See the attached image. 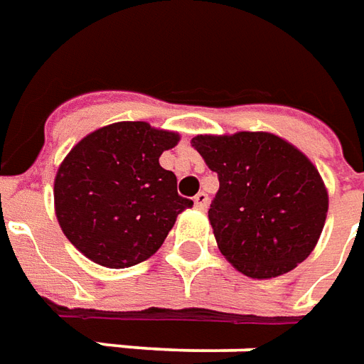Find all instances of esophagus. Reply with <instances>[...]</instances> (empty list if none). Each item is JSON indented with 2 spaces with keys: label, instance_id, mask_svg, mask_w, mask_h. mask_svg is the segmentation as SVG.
Masks as SVG:
<instances>
[{
  "label": "esophagus",
  "instance_id": "1",
  "mask_svg": "<svg viewBox=\"0 0 364 364\" xmlns=\"http://www.w3.org/2000/svg\"><path fill=\"white\" fill-rule=\"evenodd\" d=\"M194 203L198 210H205V208H208V203H210V196L205 194V192H198L194 198Z\"/></svg>",
  "mask_w": 364,
  "mask_h": 364
}]
</instances>
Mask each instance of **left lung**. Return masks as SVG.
Listing matches in <instances>:
<instances>
[{
	"instance_id": "obj_1",
	"label": "left lung",
	"mask_w": 364,
	"mask_h": 364,
	"mask_svg": "<svg viewBox=\"0 0 364 364\" xmlns=\"http://www.w3.org/2000/svg\"><path fill=\"white\" fill-rule=\"evenodd\" d=\"M192 146L218 172L210 218L219 251L251 278H274L308 259L327 215L316 166L270 133L198 135Z\"/></svg>"
}]
</instances>
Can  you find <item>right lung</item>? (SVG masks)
<instances>
[{
	"mask_svg": "<svg viewBox=\"0 0 364 364\" xmlns=\"http://www.w3.org/2000/svg\"><path fill=\"white\" fill-rule=\"evenodd\" d=\"M178 139L145 121H121L90 133L64 159L54 180L56 218L87 259L107 269L139 264L192 208L159 162Z\"/></svg>",
	"mask_w": 364,
	"mask_h": 364,
	"instance_id": "1",
	"label": "right lung"
}]
</instances>
